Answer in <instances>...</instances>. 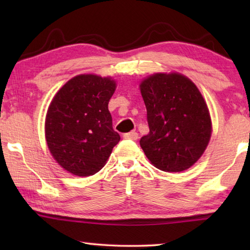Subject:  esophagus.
Returning a JSON list of instances; mask_svg holds the SVG:
<instances>
[{"instance_id":"34e87169","label":"esophagus","mask_w":250,"mask_h":250,"mask_svg":"<svg viewBox=\"0 0 250 250\" xmlns=\"http://www.w3.org/2000/svg\"><path fill=\"white\" fill-rule=\"evenodd\" d=\"M124 138L125 139H130V140H137V139H138V133L135 132V131H131V132L125 133L124 134Z\"/></svg>"}]
</instances>
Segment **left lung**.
<instances>
[{
  "label": "left lung",
  "instance_id": "left-lung-1",
  "mask_svg": "<svg viewBox=\"0 0 250 250\" xmlns=\"http://www.w3.org/2000/svg\"><path fill=\"white\" fill-rule=\"evenodd\" d=\"M150 132L140 146L151 164L164 172H182L195 164L208 146L211 119L204 97L191 79L176 71L142 79Z\"/></svg>",
  "mask_w": 250,
  "mask_h": 250
}]
</instances>
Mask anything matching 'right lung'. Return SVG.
<instances>
[{
	"label": "right lung",
	"mask_w": 250,
	"mask_h": 250,
	"mask_svg": "<svg viewBox=\"0 0 250 250\" xmlns=\"http://www.w3.org/2000/svg\"><path fill=\"white\" fill-rule=\"evenodd\" d=\"M116 88L109 76L82 74L69 79L50 101L46 143L54 160L73 175L99 172L120 141L108 109Z\"/></svg>",
	"instance_id": "1"
}]
</instances>
